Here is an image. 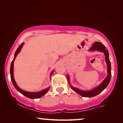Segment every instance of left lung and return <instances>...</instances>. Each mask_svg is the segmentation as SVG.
Returning <instances> with one entry per match:
<instances>
[{
	"label": "left lung",
	"mask_w": 123,
	"mask_h": 123,
	"mask_svg": "<svg viewBox=\"0 0 123 123\" xmlns=\"http://www.w3.org/2000/svg\"><path fill=\"white\" fill-rule=\"evenodd\" d=\"M89 51H100L102 53H104V55L105 56V61L107 64V75L106 77L103 81H102L101 84H100L98 86L96 87V88L92 89L91 90L89 91H85V90H82L80 89L75 88L72 86L69 82V77L67 74V80H68V82L69 84L70 87L73 91H74L75 92L78 93L79 95L83 97H92L94 96H96L101 92H102L106 88L107 86H108L109 82L110 81L111 77V63L110 61L109 60V52L106 49L105 46H104L103 44L100 42H95L92 45L91 48L88 50Z\"/></svg>",
	"instance_id": "left-lung-1"
}]
</instances>
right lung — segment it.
Masks as SVG:
<instances>
[{"instance_id":"1","label":"right lung","mask_w":123,"mask_h":123,"mask_svg":"<svg viewBox=\"0 0 123 123\" xmlns=\"http://www.w3.org/2000/svg\"><path fill=\"white\" fill-rule=\"evenodd\" d=\"M24 43H22L21 45H20V46L18 47L17 49L16 53L14 54V58H13V60L12 62L11 63V68H10V74H11V80H12V82L13 83V85L14 86L15 88L18 91V92H20L21 94H22L23 95L25 96L28 97V98H31V99H36V98H40V97H43V95H45L49 90L50 89V87H48V88H46V89H44V90H43L41 91H39V92H28V91H25V90H22L21 88H20L18 86V85H17L16 81H15L14 80V74H13V67H14V60L15 59H16L17 55H18V54L19 53L20 51H21V50L22 49V47L23 46V45H24ZM54 70H52L51 72V74H50V76L51 77L52 74H53V73H54Z\"/></svg>"}]
</instances>
